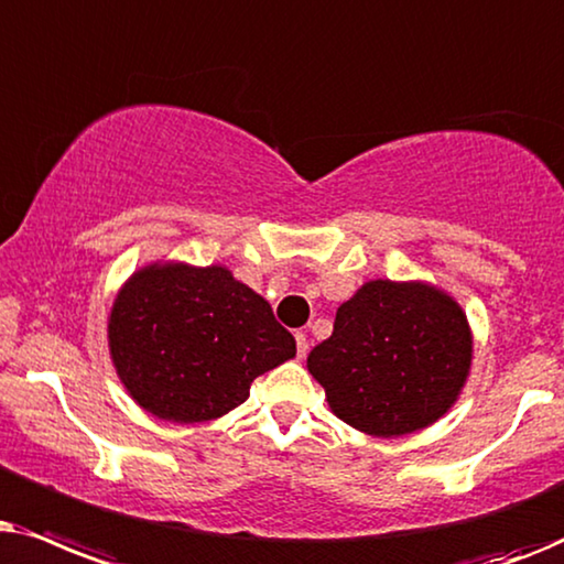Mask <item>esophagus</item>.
I'll return each instance as SVG.
<instances>
[{
  "mask_svg": "<svg viewBox=\"0 0 564 564\" xmlns=\"http://www.w3.org/2000/svg\"><path fill=\"white\" fill-rule=\"evenodd\" d=\"M306 350H310V340H306L304 333H296V352H299V358H304Z\"/></svg>",
  "mask_w": 564,
  "mask_h": 564,
  "instance_id": "esophagus-1",
  "label": "esophagus"
}]
</instances>
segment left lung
<instances>
[{
	"instance_id": "8db88e82",
	"label": "left lung",
	"mask_w": 564,
	"mask_h": 564,
	"mask_svg": "<svg viewBox=\"0 0 564 564\" xmlns=\"http://www.w3.org/2000/svg\"><path fill=\"white\" fill-rule=\"evenodd\" d=\"M467 314L427 283L371 281L335 314L333 335L306 358L345 423L371 435H404L452 408L467 381Z\"/></svg>"
}]
</instances>
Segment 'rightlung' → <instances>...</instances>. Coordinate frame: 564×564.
Here are the masks:
<instances>
[{
    "mask_svg": "<svg viewBox=\"0 0 564 564\" xmlns=\"http://www.w3.org/2000/svg\"><path fill=\"white\" fill-rule=\"evenodd\" d=\"M108 337L129 394L172 423L221 417L260 373L296 356L265 299L219 265L164 262L133 273L112 304Z\"/></svg>",
    "mask_w": 564,
    "mask_h": 564,
    "instance_id": "obj_1",
    "label": "right lung"
}]
</instances>
